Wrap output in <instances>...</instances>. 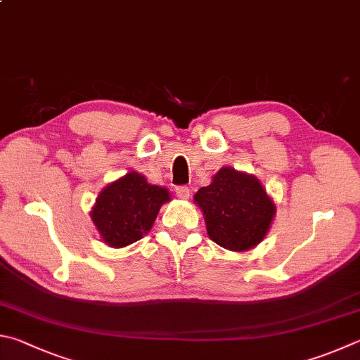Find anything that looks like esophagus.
<instances>
[{
  "instance_id": "34e87169",
  "label": "esophagus",
  "mask_w": 360,
  "mask_h": 360,
  "mask_svg": "<svg viewBox=\"0 0 360 360\" xmlns=\"http://www.w3.org/2000/svg\"><path fill=\"white\" fill-rule=\"evenodd\" d=\"M176 195H178L181 200H188V197H191V191H188V187L181 186L176 187Z\"/></svg>"
}]
</instances>
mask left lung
<instances>
[{
  "label": "left lung",
  "mask_w": 360,
  "mask_h": 360,
  "mask_svg": "<svg viewBox=\"0 0 360 360\" xmlns=\"http://www.w3.org/2000/svg\"><path fill=\"white\" fill-rule=\"evenodd\" d=\"M193 202L205 217L207 236L231 252L257 247L269 233L276 217V202L257 176L220 168L211 184L193 195Z\"/></svg>",
  "instance_id": "obj_1"
}]
</instances>
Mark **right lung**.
Returning <instances> with one entry per match:
<instances>
[{
  "label": "right lung",
  "instance_id": "add662e5",
  "mask_svg": "<svg viewBox=\"0 0 360 360\" xmlns=\"http://www.w3.org/2000/svg\"><path fill=\"white\" fill-rule=\"evenodd\" d=\"M169 200L167 187L149 184L146 176L129 172L102 188L89 215L103 244L122 248L151 231L162 205Z\"/></svg>",
  "mask_w": 360,
  "mask_h": 360
}]
</instances>
